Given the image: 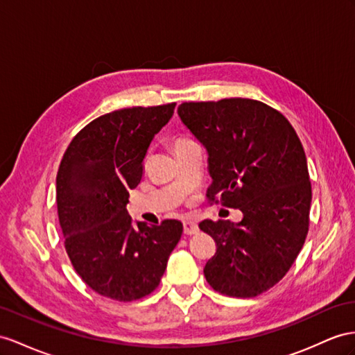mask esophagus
Listing matches in <instances>:
<instances>
[{"mask_svg": "<svg viewBox=\"0 0 355 355\" xmlns=\"http://www.w3.org/2000/svg\"><path fill=\"white\" fill-rule=\"evenodd\" d=\"M183 228H184V234H187V235L196 234L199 231L196 222H193V220H184L183 222Z\"/></svg>", "mask_w": 355, "mask_h": 355, "instance_id": "esophagus-1", "label": "esophagus"}]
</instances>
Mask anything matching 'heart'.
I'll return each instance as SVG.
<instances>
[{
	"instance_id": "1",
	"label": "heart",
	"mask_w": 355,
	"mask_h": 355,
	"mask_svg": "<svg viewBox=\"0 0 355 355\" xmlns=\"http://www.w3.org/2000/svg\"><path fill=\"white\" fill-rule=\"evenodd\" d=\"M192 139L190 138H187V136H177V138H174V141H172V148H177V147H181V145L183 144H187V142H190Z\"/></svg>"
}]
</instances>
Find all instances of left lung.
<instances>
[{
    "instance_id": "obj_1",
    "label": "left lung",
    "mask_w": 355,
    "mask_h": 355,
    "mask_svg": "<svg viewBox=\"0 0 355 355\" xmlns=\"http://www.w3.org/2000/svg\"><path fill=\"white\" fill-rule=\"evenodd\" d=\"M178 115L207 148L208 201L243 213L239 223H199L217 248L205 279L220 294L257 297L286 275L309 231L312 187L303 145L286 118L258 100L186 102Z\"/></svg>"
}]
</instances>
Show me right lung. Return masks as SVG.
<instances>
[{"instance_id": "right-lung-1", "label": "right lung", "mask_w": 355, "mask_h": 355, "mask_svg": "<svg viewBox=\"0 0 355 355\" xmlns=\"http://www.w3.org/2000/svg\"><path fill=\"white\" fill-rule=\"evenodd\" d=\"M174 109L135 106L98 116L71 139L60 163L57 208L71 266L91 289L116 302L159 286L183 234L175 219L133 226L125 208L154 135Z\"/></svg>"}]
</instances>
